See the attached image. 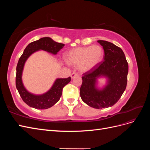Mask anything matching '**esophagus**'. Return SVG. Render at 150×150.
<instances>
[{
	"label": "esophagus",
	"mask_w": 150,
	"mask_h": 150,
	"mask_svg": "<svg viewBox=\"0 0 150 150\" xmlns=\"http://www.w3.org/2000/svg\"><path fill=\"white\" fill-rule=\"evenodd\" d=\"M78 76H79V74H78V72H72V74H71V78H74V77Z\"/></svg>",
	"instance_id": "1"
}]
</instances>
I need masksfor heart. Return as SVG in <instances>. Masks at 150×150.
Returning <instances> with one entry per match:
<instances>
[{
  "label": "heart",
  "instance_id": "obj_1",
  "mask_svg": "<svg viewBox=\"0 0 150 150\" xmlns=\"http://www.w3.org/2000/svg\"><path fill=\"white\" fill-rule=\"evenodd\" d=\"M104 56L103 48L94 45L86 47L74 48L66 54V61L70 64L79 65L80 70L89 71L100 63Z\"/></svg>",
  "mask_w": 150,
  "mask_h": 150
}]
</instances>
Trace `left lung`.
Listing matches in <instances>:
<instances>
[{"instance_id":"1","label":"left lung","mask_w":150,"mask_h":150,"mask_svg":"<svg viewBox=\"0 0 150 150\" xmlns=\"http://www.w3.org/2000/svg\"><path fill=\"white\" fill-rule=\"evenodd\" d=\"M98 42L104 51V60L91 71L83 74L80 88V96L88 106L102 109L114 105L126 89L128 73V64L122 50L106 40ZM106 76L108 83L102 90L96 88L99 76Z\"/></svg>"}]
</instances>
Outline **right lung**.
Here are the masks:
<instances>
[{"label":"right lung","mask_w":150,"mask_h":150,"mask_svg":"<svg viewBox=\"0 0 150 150\" xmlns=\"http://www.w3.org/2000/svg\"><path fill=\"white\" fill-rule=\"evenodd\" d=\"M64 46V44L56 42L50 38L46 37L30 43L24 49L16 67V86L22 100L28 106L39 110H44L52 107L59 100L63 88L70 82L71 79V77L57 79L51 89L44 94L34 95L30 94L25 89L22 82V73L25 62L32 54L38 50L41 49L56 54Z\"/></svg>","instance_id":"right-lung-1"}]
</instances>
